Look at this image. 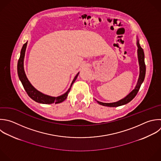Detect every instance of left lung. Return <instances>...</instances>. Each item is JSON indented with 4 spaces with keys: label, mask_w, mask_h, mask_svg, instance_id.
Listing matches in <instances>:
<instances>
[{
    "label": "left lung",
    "mask_w": 161,
    "mask_h": 161,
    "mask_svg": "<svg viewBox=\"0 0 161 161\" xmlns=\"http://www.w3.org/2000/svg\"><path fill=\"white\" fill-rule=\"evenodd\" d=\"M137 47H138V62H139V65H140V75H139V78L138 80V82L136 84V86L135 88L128 94L127 95L125 98L115 102V103H104L102 102H99L97 101V102L103 106H108V107H117L121 105L126 104L130 102L137 94L140 86L142 84V82L144 80L145 76V71H146V67H145V60H144V52L142 47H140L138 40L137 41Z\"/></svg>",
    "instance_id": "left-lung-1"
}]
</instances>
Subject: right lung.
I'll return each instance as SVG.
<instances>
[{
    "label": "right lung",
    "mask_w": 161,
    "mask_h": 161,
    "mask_svg": "<svg viewBox=\"0 0 161 161\" xmlns=\"http://www.w3.org/2000/svg\"><path fill=\"white\" fill-rule=\"evenodd\" d=\"M27 43L28 42H26V43H25L23 45V48L21 51L20 57H19V58L18 60V74L19 78L24 87V89H25L28 95L35 101H36L37 103H42V104H52V103L58 104V103H60L63 102L64 101H65V99H67L68 94L70 91L71 87H72L73 83L75 81L76 79L77 78V76H78L79 72L75 75V77H74V79L71 84L70 87L69 89V90L65 94H64L60 96H58V97H52V96L45 95V94L40 92V91L36 90L30 84V81L28 80V79L26 77V75L25 70H24V58H25V51H26V46H27Z\"/></svg>",
    "instance_id": "right-lung-1"
}]
</instances>
